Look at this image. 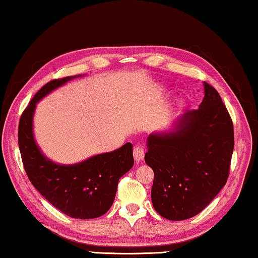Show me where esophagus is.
<instances>
[{
	"label": "esophagus",
	"instance_id": "1",
	"mask_svg": "<svg viewBox=\"0 0 258 258\" xmlns=\"http://www.w3.org/2000/svg\"><path fill=\"white\" fill-rule=\"evenodd\" d=\"M144 154L145 151L144 149H143V146L141 145H136L134 148V158H135V161L136 162H140L143 159H144Z\"/></svg>",
	"mask_w": 258,
	"mask_h": 258
}]
</instances>
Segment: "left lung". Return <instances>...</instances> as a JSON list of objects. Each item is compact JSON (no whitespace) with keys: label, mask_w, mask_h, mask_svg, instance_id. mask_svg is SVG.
I'll use <instances>...</instances> for the list:
<instances>
[{"label":"left lung","mask_w":258,"mask_h":258,"mask_svg":"<svg viewBox=\"0 0 258 258\" xmlns=\"http://www.w3.org/2000/svg\"><path fill=\"white\" fill-rule=\"evenodd\" d=\"M234 130L217 90L204 82L198 109L180 116L173 130L148 137L145 162L154 172L153 208L168 220L204 210L228 179Z\"/></svg>","instance_id":"obj_1"}]
</instances>
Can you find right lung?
Wrapping results in <instances>:
<instances>
[{"label":"right lung","mask_w":258,"mask_h":258,"mask_svg":"<svg viewBox=\"0 0 258 258\" xmlns=\"http://www.w3.org/2000/svg\"><path fill=\"white\" fill-rule=\"evenodd\" d=\"M76 77L53 79L38 91L19 120L18 145L27 177L53 207L71 218L93 219L110 209L118 180L134 166L132 143L78 164L58 165L43 156L33 136L37 102Z\"/></svg>","instance_id":"obj_1"}]
</instances>
